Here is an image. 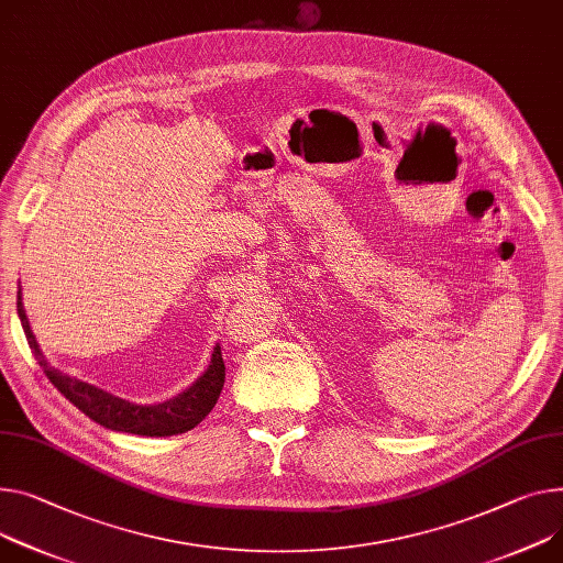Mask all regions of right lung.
Wrapping results in <instances>:
<instances>
[{"label":"right lung","mask_w":563,"mask_h":563,"mask_svg":"<svg viewBox=\"0 0 563 563\" xmlns=\"http://www.w3.org/2000/svg\"><path fill=\"white\" fill-rule=\"evenodd\" d=\"M18 316L35 361L40 363L42 369H45L54 387H58V393L65 399H69L82 415H88L92 421L110 430L133 432V435H146V438L178 435V432H187L196 428L211 412V408L221 397L223 383H225V363L221 354V344H216L207 369L187 387L185 393L164 404L140 406L133 401H125L108 390H101V387L92 383H85L76 376L63 374L60 369L52 367L31 331V324L22 305V288L18 290Z\"/></svg>","instance_id":"add662e5"}]
</instances>
